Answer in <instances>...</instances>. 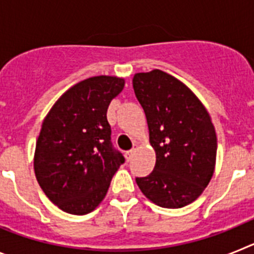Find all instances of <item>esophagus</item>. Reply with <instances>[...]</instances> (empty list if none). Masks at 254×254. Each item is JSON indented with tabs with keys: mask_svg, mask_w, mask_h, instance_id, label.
Masks as SVG:
<instances>
[{
	"mask_svg": "<svg viewBox=\"0 0 254 254\" xmlns=\"http://www.w3.org/2000/svg\"><path fill=\"white\" fill-rule=\"evenodd\" d=\"M136 147H137V145H134L133 149H131L129 151L126 152V158H127V160H128V161L131 160L132 158H133V154H134V151H136Z\"/></svg>",
	"mask_w": 254,
	"mask_h": 254,
	"instance_id": "esophagus-1",
	"label": "esophagus"
}]
</instances>
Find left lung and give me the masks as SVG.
<instances>
[{
    "instance_id": "obj_1",
    "label": "left lung",
    "mask_w": 254,
    "mask_h": 254,
    "mask_svg": "<svg viewBox=\"0 0 254 254\" xmlns=\"http://www.w3.org/2000/svg\"><path fill=\"white\" fill-rule=\"evenodd\" d=\"M132 84L156 152L154 170L136 183L155 205L183 207L214 174L217 141L210 114L183 82L160 69L136 73Z\"/></svg>"
}]
</instances>
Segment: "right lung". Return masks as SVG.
Wrapping results in <instances>:
<instances>
[{
  "instance_id": "1",
  "label": "right lung",
  "mask_w": 254,
  "mask_h": 254,
  "mask_svg": "<svg viewBox=\"0 0 254 254\" xmlns=\"http://www.w3.org/2000/svg\"><path fill=\"white\" fill-rule=\"evenodd\" d=\"M125 86L116 76H94L73 85L44 118L34 155L35 177L52 202L85 215L103 201L122 152L111 141L108 107Z\"/></svg>"
}]
</instances>
